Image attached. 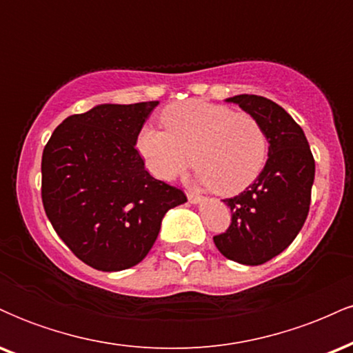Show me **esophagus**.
Instances as JSON below:
<instances>
[{"mask_svg":"<svg viewBox=\"0 0 353 353\" xmlns=\"http://www.w3.org/2000/svg\"><path fill=\"white\" fill-rule=\"evenodd\" d=\"M188 199L190 204H197V202L202 201V196L199 192H196V190H188Z\"/></svg>","mask_w":353,"mask_h":353,"instance_id":"1","label":"esophagus"}]
</instances>
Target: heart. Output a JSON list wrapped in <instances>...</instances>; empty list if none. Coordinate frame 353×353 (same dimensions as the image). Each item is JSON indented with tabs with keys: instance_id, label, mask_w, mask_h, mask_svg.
Returning a JSON list of instances; mask_svg holds the SVG:
<instances>
[{
	"instance_id": "b5f03b06",
	"label": "heart",
	"mask_w": 353,
	"mask_h": 353,
	"mask_svg": "<svg viewBox=\"0 0 353 353\" xmlns=\"http://www.w3.org/2000/svg\"><path fill=\"white\" fill-rule=\"evenodd\" d=\"M165 131L144 128L137 151L159 179H172L196 165L197 179L217 194H237L249 188L264 169L267 136L249 112L208 101H184L161 114Z\"/></svg>"
}]
</instances>
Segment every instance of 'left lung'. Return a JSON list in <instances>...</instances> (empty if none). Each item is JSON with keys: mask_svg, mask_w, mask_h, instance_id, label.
<instances>
[{"mask_svg": "<svg viewBox=\"0 0 353 353\" xmlns=\"http://www.w3.org/2000/svg\"><path fill=\"white\" fill-rule=\"evenodd\" d=\"M252 114L264 128L269 159L254 184L224 199L232 219L225 232L214 236L224 257L261 265L292 244L310 208L315 161L302 128L274 101L255 94L228 99Z\"/></svg>", "mask_w": 353, "mask_h": 353, "instance_id": "1", "label": "left lung"}]
</instances>
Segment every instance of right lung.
<instances>
[{"mask_svg":"<svg viewBox=\"0 0 353 353\" xmlns=\"http://www.w3.org/2000/svg\"><path fill=\"white\" fill-rule=\"evenodd\" d=\"M159 101L99 104L54 129L41 159V199L56 234L92 269L116 272L148 255L185 194L144 169L136 149Z\"/></svg>","mask_w":353,"mask_h":353,"instance_id":"right-lung-1","label":"right lung"}]
</instances>
